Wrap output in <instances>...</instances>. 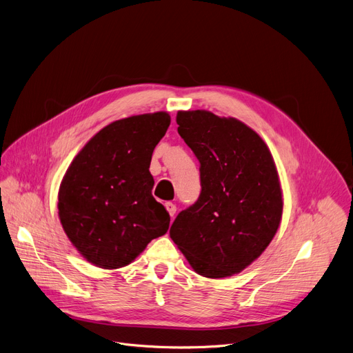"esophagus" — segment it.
<instances>
[{"label": "esophagus", "mask_w": 353, "mask_h": 353, "mask_svg": "<svg viewBox=\"0 0 353 353\" xmlns=\"http://www.w3.org/2000/svg\"><path fill=\"white\" fill-rule=\"evenodd\" d=\"M165 206H167V211H168L170 215L174 218L175 214H176V205L172 203V202H167V203H165Z\"/></svg>", "instance_id": "34e87169"}]
</instances>
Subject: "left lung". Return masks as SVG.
Masks as SVG:
<instances>
[{
  "label": "left lung",
  "mask_w": 353,
  "mask_h": 353,
  "mask_svg": "<svg viewBox=\"0 0 353 353\" xmlns=\"http://www.w3.org/2000/svg\"><path fill=\"white\" fill-rule=\"evenodd\" d=\"M178 134L201 167L198 201L178 214L170 235L194 271L226 278L251 265L274 239L282 190L271 151L236 118L179 111Z\"/></svg>",
  "instance_id": "8db88e82"
}]
</instances>
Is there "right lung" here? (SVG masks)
<instances>
[{
	"mask_svg": "<svg viewBox=\"0 0 353 353\" xmlns=\"http://www.w3.org/2000/svg\"><path fill=\"white\" fill-rule=\"evenodd\" d=\"M170 123L163 111L111 122L85 143L62 178L61 225L95 266H127L167 234L170 214L152 196L150 163Z\"/></svg>",
	"mask_w": 353,
	"mask_h": 353,
	"instance_id": "obj_1",
	"label": "right lung"
}]
</instances>
